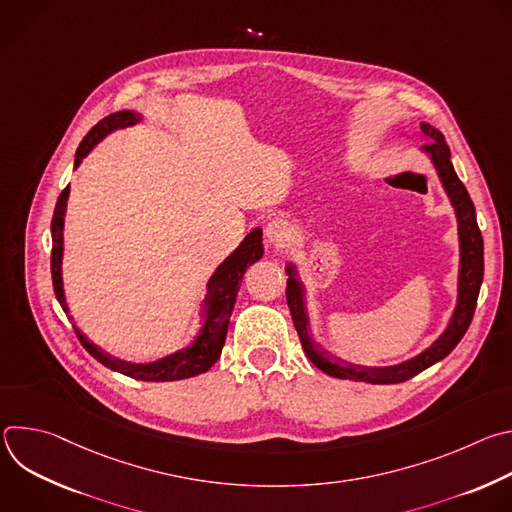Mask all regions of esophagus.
<instances>
[{
	"label": "esophagus",
	"mask_w": 512,
	"mask_h": 512,
	"mask_svg": "<svg viewBox=\"0 0 512 512\" xmlns=\"http://www.w3.org/2000/svg\"><path fill=\"white\" fill-rule=\"evenodd\" d=\"M291 241V229L285 225V223H277L271 227L269 231V243L275 247V249H285Z\"/></svg>",
	"instance_id": "esophagus-1"
}]
</instances>
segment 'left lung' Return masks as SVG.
Listing matches in <instances>:
<instances>
[{"mask_svg":"<svg viewBox=\"0 0 512 512\" xmlns=\"http://www.w3.org/2000/svg\"><path fill=\"white\" fill-rule=\"evenodd\" d=\"M421 133L425 135L427 143L423 145V152L431 158V164L442 180V186L456 210L458 218V241H460V273H458V302L456 310L450 318L448 328L442 332V336L437 338L431 346H427L423 352L417 356L393 364V367H360V364H352L340 358L330 356L326 350H322L310 336L308 330V314H306V304H304V287L302 281L298 279L296 265L287 263L285 273L287 277V289H285V298L287 306L291 312V320H294V326L298 330V336L302 340L304 352L308 358L316 364L320 371H324L330 377L336 379H348V381H362V383H373V385H393V383H403L415 377L417 373L425 371L431 364L437 360L446 358L462 340L466 334L474 310H476V300H478V291L482 285L484 277V243L482 235L476 223V210L474 202L466 190V186L460 182L454 166H452V154L446 143V137L442 131H437L429 123H419Z\"/></svg>","mask_w":512,"mask_h":512,"instance_id":"left-lung-1","label":"left lung"}]
</instances>
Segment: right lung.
<instances>
[{
  "instance_id": "add662e5",
  "label": "right lung",
  "mask_w": 512,
  "mask_h": 512,
  "mask_svg": "<svg viewBox=\"0 0 512 512\" xmlns=\"http://www.w3.org/2000/svg\"><path fill=\"white\" fill-rule=\"evenodd\" d=\"M137 121H141V115L133 113V111H117V113H111L109 117L101 119L81 141L77 156H75V168H79L83 158L89 156V152L105 135H109L115 129L135 125ZM68 192H70V186H66L60 192L56 208H54V216H52V225H50V231H52V259H50L52 285H54L56 300L66 314H68V306L64 300V287H62V251H64L62 231H64ZM261 237H263V231L253 229L241 241V245L221 265L216 267V271L212 273V277L208 279V285H206V298L202 304L204 306L202 308V312H204L202 328L198 330L196 338L188 346H184L168 356H162L154 362H127V360L115 358L109 352L101 350L75 326V332H77L81 344L87 348V352L93 358H97L101 364H105L107 369L117 371L125 377L137 379V381L168 383V381L190 379V377L206 373L218 360V356H221V350L225 346L229 320H231V314L235 308L237 291L241 287L243 275H245L247 267L253 265L255 261H259L263 255Z\"/></svg>"
}]
</instances>
